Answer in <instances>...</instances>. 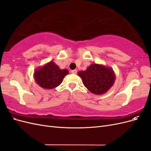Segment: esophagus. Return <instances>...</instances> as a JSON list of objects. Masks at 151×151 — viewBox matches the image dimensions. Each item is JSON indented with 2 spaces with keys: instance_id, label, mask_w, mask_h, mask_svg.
<instances>
[{
  "instance_id": "esophagus-1",
  "label": "esophagus",
  "mask_w": 151,
  "mask_h": 151,
  "mask_svg": "<svg viewBox=\"0 0 151 151\" xmlns=\"http://www.w3.org/2000/svg\"><path fill=\"white\" fill-rule=\"evenodd\" d=\"M77 70H71L72 74H77Z\"/></svg>"
}]
</instances>
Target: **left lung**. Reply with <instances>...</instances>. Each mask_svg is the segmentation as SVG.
<instances>
[{"mask_svg": "<svg viewBox=\"0 0 151 151\" xmlns=\"http://www.w3.org/2000/svg\"><path fill=\"white\" fill-rule=\"evenodd\" d=\"M86 88L97 95L106 93L115 83L116 76L111 67L92 63L86 70L77 73Z\"/></svg>", "mask_w": 151, "mask_h": 151, "instance_id": "obj_1", "label": "left lung"}]
</instances>
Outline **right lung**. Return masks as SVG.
I'll return each mask as SVG.
<instances>
[{"instance_id": "add662e5", "label": "right lung", "mask_w": 151, "mask_h": 151, "mask_svg": "<svg viewBox=\"0 0 151 151\" xmlns=\"http://www.w3.org/2000/svg\"><path fill=\"white\" fill-rule=\"evenodd\" d=\"M68 74L67 69H60L55 63L50 61L36 68L33 76L35 82L41 88L51 89L60 85Z\"/></svg>"}]
</instances>
